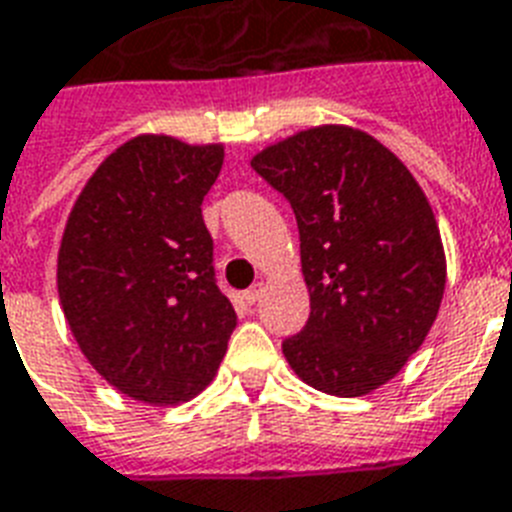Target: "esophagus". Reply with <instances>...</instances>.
I'll return each mask as SVG.
<instances>
[{
	"label": "esophagus",
	"instance_id": "esophagus-1",
	"mask_svg": "<svg viewBox=\"0 0 512 512\" xmlns=\"http://www.w3.org/2000/svg\"><path fill=\"white\" fill-rule=\"evenodd\" d=\"M263 297V284H257V286H252V289H247V292H244V299H247L249 305H255L257 299Z\"/></svg>",
	"mask_w": 512,
	"mask_h": 512
}]
</instances>
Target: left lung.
Returning <instances> with one entry per match:
<instances>
[{
    "instance_id": "left-lung-1",
    "label": "left lung",
    "mask_w": 512,
    "mask_h": 512,
    "mask_svg": "<svg viewBox=\"0 0 512 512\" xmlns=\"http://www.w3.org/2000/svg\"><path fill=\"white\" fill-rule=\"evenodd\" d=\"M289 199L310 318L281 344L305 384L363 397L423 344L447 284L429 199L394 152L350 126H315L252 157Z\"/></svg>"
}]
</instances>
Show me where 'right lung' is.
Segmentation results:
<instances>
[{"label":"right lung","mask_w":512,"mask_h":512,"mask_svg":"<svg viewBox=\"0 0 512 512\" xmlns=\"http://www.w3.org/2000/svg\"><path fill=\"white\" fill-rule=\"evenodd\" d=\"M220 168L223 144L134 136L94 170L68 215L62 313L91 368L131 400H191L226 355L236 313L215 284L202 220Z\"/></svg>","instance_id":"add662e5"}]
</instances>
